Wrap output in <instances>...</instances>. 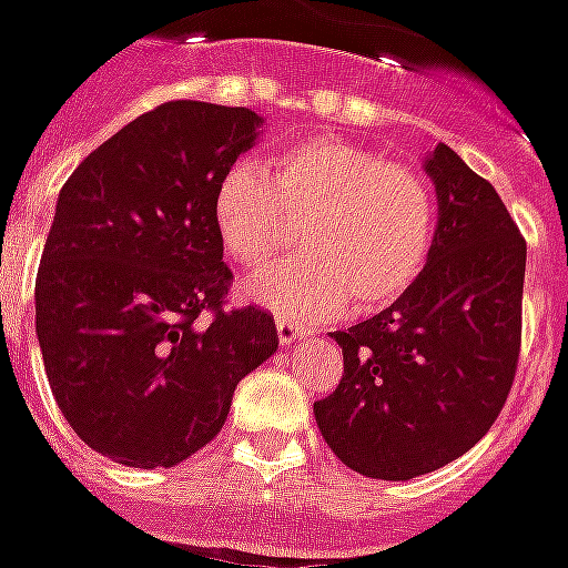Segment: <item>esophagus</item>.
I'll list each match as a JSON object with an SVG mask.
<instances>
[{
    "mask_svg": "<svg viewBox=\"0 0 568 568\" xmlns=\"http://www.w3.org/2000/svg\"><path fill=\"white\" fill-rule=\"evenodd\" d=\"M275 327H277V343H281V346H293L296 339H303V336H306V331H303L300 324L287 322V318H277Z\"/></svg>",
    "mask_w": 568,
    "mask_h": 568,
    "instance_id": "34e87169",
    "label": "esophagus"
}]
</instances>
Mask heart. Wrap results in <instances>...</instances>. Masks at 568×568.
<instances>
[{"instance_id": "heart-1", "label": "heart", "mask_w": 568, "mask_h": 568, "mask_svg": "<svg viewBox=\"0 0 568 568\" xmlns=\"http://www.w3.org/2000/svg\"><path fill=\"white\" fill-rule=\"evenodd\" d=\"M300 219L303 256L244 284V296L296 322L396 303L424 268L436 203L426 179L371 148L315 135L268 170L234 163L213 191V229L246 272L268 265Z\"/></svg>"}]
</instances>
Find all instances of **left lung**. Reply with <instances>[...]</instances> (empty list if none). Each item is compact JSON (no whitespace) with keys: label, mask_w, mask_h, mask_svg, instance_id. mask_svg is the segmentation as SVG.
<instances>
[{"label":"left lung","mask_w":568,"mask_h":568,"mask_svg":"<svg viewBox=\"0 0 568 568\" xmlns=\"http://www.w3.org/2000/svg\"><path fill=\"white\" fill-rule=\"evenodd\" d=\"M436 232L424 272L381 315L331 334L343 381L315 405L324 442L349 470L405 483L467 455L514 386L526 241L498 191L436 144Z\"/></svg>","instance_id":"8db88e82"}]
</instances>
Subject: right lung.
Masks as SVG:
<instances>
[{
	"instance_id": "obj_1",
	"label": "right lung",
	"mask_w": 568,
	"mask_h": 568,
	"mask_svg": "<svg viewBox=\"0 0 568 568\" xmlns=\"http://www.w3.org/2000/svg\"><path fill=\"white\" fill-rule=\"evenodd\" d=\"M250 108L170 101L82 160L37 275V336L61 414L123 467H175L225 426L237 383L277 349L275 318L222 308V172L260 139ZM201 311H213L203 325Z\"/></svg>"
}]
</instances>
